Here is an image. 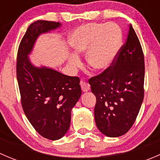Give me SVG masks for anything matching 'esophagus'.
<instances>
[{"mask_svg": "<svg viewBox=\"0 0 160 160\" xmlns=\"http://www.w3.org/2000/svg\"><path fill=\"white\" fill-rule=\"evenodd\" d=\"M80 87H81V89L83 92L88 91L90 89V86L89 83L83 81V80H81V81H80Z\"/></svg>", "mask_w": 160, "mask_h": 160, "instance_id": "34e87169", "label": "esophagus"}]
</instances>
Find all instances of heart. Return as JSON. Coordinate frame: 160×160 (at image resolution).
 I'll return each instance as SVG.
<instances>
[{
    "mask_svg": "<svg viewBox=\"0 0 160 160\" xmlns=\"http://www.w3.org/2000/svg\"><path fill=\"white\" fill-rule=\"evenodd\" d=\"M121 32L114 23H88L76 28L70 34L69 43L75 53L86 51L87 66L94 71L108 68L114 60L121 42ZM77 56L69 59V67L75 70L80 67Z\"/></svg>",
    "mask_w": 160,
    "mask_h": 160,
    "instance_id": "obj_1",
    "label": "heart"
}]
</instances>
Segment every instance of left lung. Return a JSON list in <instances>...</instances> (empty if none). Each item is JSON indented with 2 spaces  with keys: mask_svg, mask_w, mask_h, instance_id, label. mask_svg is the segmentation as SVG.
Segmentation results:
<instances>
[{
  "mask_svg": "<svg viewBox=\"0 0 160 160\" xmlns=\"http://www.w3.org/2000/svg\"><path fill=\"white\" fill-rule=\"evenodd\" d=\"M144 54L130 25L112 64L88 80L97 100L95 122L104 135L118 137L132 128L144 98Z\"/></svg>",
  "mask_w": 160,
  "mask_h": 160,
  "instance_id": "1",
  "label": "left lung"
}]
</instances>
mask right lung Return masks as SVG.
<instances>
[{"instance_id":"add662e5","label":"right lung","mask_w":160,"mask_h":160,"mask_svg":"<svg viewBox=\"0 0 160 160\" xmlns=\"http://www.w3.org/2000/svg\"><path fill=\"white\" fill-rule=\"evenodd\" d=\"M59 25L43 20L31 24L19 45L16 62L24 112L35 131L49 140L59 139L70 128L71 110L81 95L80 78L46 67L36 68L28 55L40 34Z\"/></svg>"}]
</instances>
